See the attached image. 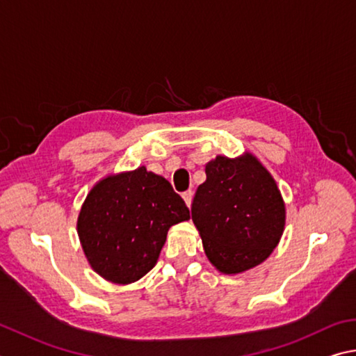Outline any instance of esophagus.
Listing matches in <instances>:
<instances>
[{
  "mask_svg": "<svg viewBox=\"0 0 356 356\" xmlns=\"http://www.w3.org/2000/svg\"><path fill=\"white\" fill-rule=\"evenodd\" d=\"M182 197H184V200H185V204L190 207V205H191V200H193V191H191V190L185 191L184 195H182Z\"/></svg>",
  "mask_w": 356,
  "mask_h": 356,
  "instance_id": "34e87169",
  "label": "esophagus"
}]
</instances>
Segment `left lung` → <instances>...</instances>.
I'll return each mask as SVG.
<instances>
[{
  "label": "left lung",
  "instance_id": "8db88e82",
  "mask_svg": "<svg viewBox=\"0 0 356 356\" xmlns=\"http://www.w3.org/2000/svg\"><path fill=\"white\" fill-rule=\"evenodd\" d=\"M191 204L205 255L222 274H240L273 254L285 229V202L275 180L250 152L218 156Z\"/></svg>",
  "mask_w": 356,
  "mask_h": 356
}]
</instances>
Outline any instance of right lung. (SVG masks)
Wrapping results in <instances>:
<instances>
[{"label": "right lung", "mask_w": 356, "mask_h": 356, "mask_svg": "<svg viewBox=\"0 0 356 356\" xmlns=\"http://www.w3.org/2000/svg\"><path fill=\"white\" fill-rule=\"evenodd\" d=\"M188 219V207L171 184L140 166L107 176L90 190L77 234L95 273L127 285L156 266L171 225Z\"/></svg>", "instance_id": "right-lung-1"}]
</instances>
